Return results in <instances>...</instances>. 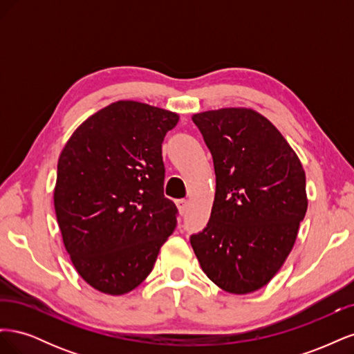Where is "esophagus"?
Instances as JSON below:
<instances>
[{
    "label": "esophagus",
    "instance_id": "1",
    "mask_svg": "<svg viewBox=\"0 0 354 354\" xmlns=\"http://www.w3.org/2000/svg\"><path fill=\"white\" fill-rule=\"evenodd\" d=\"M187 205H189V202H187L186 199H178V201H177V207H178L180 214H185V212H186Z\"/></svg>",
    "mask_w": 354,
    "mask_h": 354
}]
</instances>
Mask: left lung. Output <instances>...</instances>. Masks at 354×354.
Returning <instances> with one entry per match:
<instances>
[{
  "label": "left lung",
  "instance_id": "left-lung-1",
  "mask_svg": "<svg viewBox=\"0 0 354 354\" xmlns=\"http://www.w3.org/2000/svg\"><path fill=\"white\" fill-rule=\"evenodd\" d=\"M212 155L216 196L190 243L209 279L232 294L270 282L291 252L307 211L306 174L279 130L259 112L195 113Z\"/></svg>",
  "mask_w": 354,
  "mask_h": 354
}]
</instances>
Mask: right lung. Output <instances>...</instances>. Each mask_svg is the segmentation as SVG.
I'll return each instance as SVG.
<instances>
[{
  "label": "right lung",
  "mask_w": 354,
  "mask_h": 354,
  "mask_svg": "<svg viewBox=\"0 0 354 354\" xmlns=\"http://www.w3.org/2000/svg\"><path fill=\"white\" fill-rule=\"evenodd\" d=\"M177 122L174 112L120 100L84 121L63 147L57 223L75 269L100 292L140 285L177 226L162 160L164 137Z\"/></svg>",
  "instance_id": "add662e5"
}]
</instances>
